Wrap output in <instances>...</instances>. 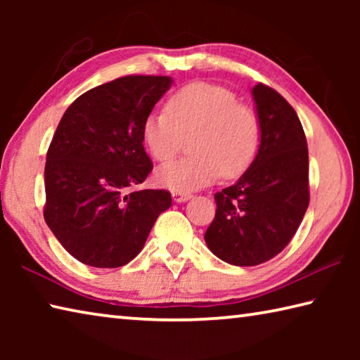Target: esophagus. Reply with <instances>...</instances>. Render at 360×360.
Returning a JSON list of instances; mask_svg holds the SVG:
<instances>
[{
	"mask_svg": "<svg viewBox=\"0 0 360 360\" xmlns=\"http://www.w3.org/2000/svg\"><path fill=\"white\" fill-rule=\"evenodd\" d=\"M172 197L176 203H182V202H187V200L192 198V193H187V192H173Z\"/></svg>",
	"mask_w": 360,
	"mask_h": 360,
	"instance_id": "1",
	"label": "esophagus"
}]
</instances>
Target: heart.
Here are the masks:
<instances>
[{"label": "heart", "instance_id": "heart-1", "mask_svg": "<svg viewBox=\"0 0 360 360\" xmlns=\"http://www.w3.org/2000/svg\"><path fill=\"white\" fill-rule=\"evenodd\" d=\"M144 146L158 162L176 155L182 138L191 155L157 169L155 179L173 192H192L219 176L236 178L251 165L260 144L257 112L238 103L231 90L210 82H192L169 96L143 122Z\"/></svg>", "mask_w": 360, "mask_h": 360}]
</instances>
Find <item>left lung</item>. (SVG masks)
I'll return each instance as SVG.
<instances>
[{"mask_svg":"<svg viewBox=\"0 0 360 360\" xmlns=\"http://www.w3.org/2000/svg\"><path fill=\"white\" fill-rule=\"evenodd\" d=\"M260 146L233 186L214 195L217 210L206 230L211 252L227 264L254 266L289 245L309 203L307 136L297 112L275 89H252Z\"/></svg>","mask_w":360,"mask_h":360,"instance_id":"obj_1","label":"left lung"}]
</instances>
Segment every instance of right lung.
I'll list each match as a JSON object with an SVG mask.
<instances>
[{
  "label": "right lung",
  "instance_id": "add662e5",
  "mask_svg": "<svg viewBox=\"0 0 360 360\" xmlns=\"http://www.w3.org/2000/svg\"><path fill=\"white\" fill-rule=\"evenodd\" d=\"M168 76H124L66 109L49 146L44 219L85 265L117 268L141 252L168 191H133L152 172L143 122L172 85Z\"/></svg>",
  "mask_w": 360,
  "mask_h": 360
}]
</instances>
